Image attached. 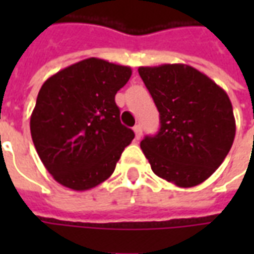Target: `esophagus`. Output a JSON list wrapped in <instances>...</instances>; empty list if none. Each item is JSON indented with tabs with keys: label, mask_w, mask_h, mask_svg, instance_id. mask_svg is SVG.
I'll use <instances>...</instances> for the list:
<instances>
[{
	"label": "esophagus",
	"mask_w": 254,
	"mask_h": 254,
	"mask_svg": "<svg viewBox=\"0 0 254 254\" xmlns=\"http://www.w3.org/2000/svg\"><path fill=\"white\" fill-rule=\"evenodd\" d=\"M133 130H134V134H136V138L141 137V134H143V129H141V125H136V127H133Z\"/></svg>",
	"instance_id": "1"
}]
</instances>
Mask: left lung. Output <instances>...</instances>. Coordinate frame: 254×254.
<instances>
[{
    "mask_svg": "<svg viewBox=\"0 0 254 254\" xmlns=\"http://www.w3.org/2000/svg\"><path fill=\"white\" fill-rule=\"evenodd\" d=\"M138 74L160 116L158 134L140 143L151 169L177 187H196L222 165L234 141L229 95L185 64L140 66Z\"/></svg>",
    "mask_w": 254,
    "mask_h": 254,
    "instance_id": "1",
    "label": "left lung"
}]
</instances>
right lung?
Wrapping results in <instances>:
<instances>
[{
    "mask_svg": "<svg viewBox=\"0 0 254 254\" xmlns=\"http://www.w3.org/2000/svg\"><path fill=\"white\" fill-rule=\"evenodd\" d=\"M132 69L87 58L43 83L31 114L36 152L53 178L73 190H88L113 174L134 133L120 121L116 94Z\"/></svg>",
    "mask_w": 254,
    "mask_h": 254,
    "instance_id": "right-lung-1",
    "label": "right lung"
}]
</instances>
